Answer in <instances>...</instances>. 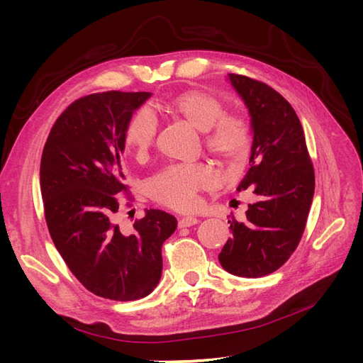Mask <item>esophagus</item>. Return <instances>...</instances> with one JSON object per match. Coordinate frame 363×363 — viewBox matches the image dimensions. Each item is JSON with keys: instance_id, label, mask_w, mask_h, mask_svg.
I'll return each mask as SVG.
<instances>
[{"instance_id": "1", "label": "esophagus", "mask_w": 363, "mask_h": 363, "mask_svg": "<svg viewBox=\"0 0 363 363\" xmlns=\"http://www.w3.org/2000/svg\"><path fill=\"white\" fill-rule=\"evenodd\" d=\"M196 223H199V219L194 218V216H184L179 221V227L180 228H184V227H191V225H195Z\"/></svg>"}]
</instances>
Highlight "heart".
<instances>
[{"instance_id":"1","label":"heart","mask_w":363,"mask_h":363,"mask_svg":"<svg viewBox=\"0 0 363 363\" xmlns=\"http://www.w3.org/2000/svg\"><path fill=\"white\" fill-rule=\"evenodd\" d=\"M168 111L180 116L195 130L204 133V145L216 159L227 164L242 162L251 145V125L236 113H224V104L201 91H188L167 104ZM157 121L148 111H140L125 128V145L136 159H145L156 140ZM215 174L204 164H171L151 179L150 195L157 203L175 208L192 211L199 203V192L211 189Z\"/></svg>"}]
</instances>
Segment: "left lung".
<instances>
[{
  "mask_svg": "<svg viewBox=\"0 0 363 363\" xmlns=\"http://www.w3.org/2000/svg\"><path fill=\"white\" fill-rule=\"evenodd\" d=\"M250 113V169L238 191H248L245 221H228L232 238L219 252L233 276L257 279L277 271L298 245L315 192L313 164L292 106L268 84L228 74Z\"/></svg>",
  "mask_w": 363,
  "mask_h": 363,
  "instance_id": "left-lung-1",
  "label": "left lung"
}]
</instances>
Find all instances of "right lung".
Wrapping results in <instances>:
<instances>
[{"label":"right lung","mask_w":363,"mask_h":363,"mask_svg":"<svg viewBox=\"0 0 363 363\" xmlns=\"http://www.w3.org/2000/svg\"><path fill=\"white\" fill-rule=\"evenodd\" d=\"M151 92H100L74 101L52 125L40 160V192L54 245L83 286L103 298L133 301L155 291L162 245L177 228L150 208L133 235L116 224L125 192L121 156L125 128Z\"/></svg>","instance_id":"obj_1"}]
</instances>
